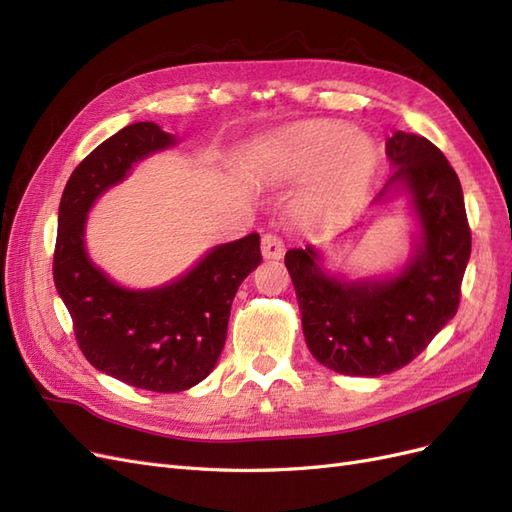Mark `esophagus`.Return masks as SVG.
Listing matches in <instances>:
<instances>
[{
    "label": "esophagus",
    "mask_w": 512,
    "mask_h": 512,
    "mask_svg": "<svg viewBox=\"0 0 512 512\" xmlns=\"http://www.w3.org/2000/svg\"><path fill=\"white\" fill-rule=\"evenodd\" d=\"M261 255L266 259H281L285 255V242L276 233H264L261 236Z\"/></svg>",
    "instance_id": "1"
}]
</instances>
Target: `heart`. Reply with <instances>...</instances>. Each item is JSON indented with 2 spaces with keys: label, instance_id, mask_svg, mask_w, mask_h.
<instances>
[{
  "label": "heart",
  "instance_id": "1",
  "mask_svg": "<svg viewBox=\"0 0 512 512\" xmlns=\"http://www.w3.org/2000/svg\"><path fill=\"white\" fill-rule=\"evenodd\" d=\"M272 152L287 171L319 167L309 203L315 210H339L367 191L375 169V143L334 122H311L285 130L274 139Z\"/></svg>",
  "mask_w": 512,
  "mask_h": 512
}]
</instances>
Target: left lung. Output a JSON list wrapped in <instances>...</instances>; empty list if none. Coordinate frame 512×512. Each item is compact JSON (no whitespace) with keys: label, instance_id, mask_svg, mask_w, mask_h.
<instances>
[{"label":"left lung","instance_id":"8db88e82","mask_svg":"<svg viewBox=\"0 0 512 512\" xmlns=\"http://www.w3.org/2000/svg\"><path fill=\"white\" fill-rule=\"evenodd\" d=\"M386 154L397 169L377 201L405 186L422 227L410 264L386 281H343L319 268L313 246L285 253L306 345L317 362L343 375L379 377L425 352L459 309L472 251L461 182L440 148L397 130Z\"/></svg>","mask_w":512,"mask_h":512}]
</instances>
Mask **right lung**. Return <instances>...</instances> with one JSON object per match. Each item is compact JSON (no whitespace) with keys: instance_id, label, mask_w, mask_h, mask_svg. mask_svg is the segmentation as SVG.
Wrapping results in <instances>:
<instances>
[{"instance_id":"right-lung-1","label":"right lung","mask_w":512,"mask_h":512,"mask_svg":"<svg viewBox=\"0 0 512 512\" xmlns=\"http://www.w3.org/2000/svg\"><path fill=\"white\" fill-rule=\"evenodd\" d=\"M175 143L154 122L122 128L72 171L60 201L53 281L87 362L120 382L182 392L206 379L221 356L231 302L261 264L259 236L221 244L171 285L133 291L100 272L83 246L87 210L137 160Z\"/></svg>"}]
</instances>
